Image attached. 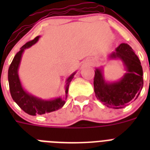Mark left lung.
Here are the masks:
<instances>
[{"mask_svg":"<svg viewBox=\"0 0 150 150\" xmlns=\"http://www.w3.org/2000/svg\"><path fill=\"white\" fill-rule=\"evenodd\" d=\"M112 58H120L127 71L119 82L107 83L100 69L94 75V91L96 98L107 107L121 109L138 98L143 86L142 68L135 51L127 43H121L116 51L110 55Z\"/></svg>","mask_w":150,"mask_h":150,"instance_id":"8db88e82","label":"left lung"}]
</instances>
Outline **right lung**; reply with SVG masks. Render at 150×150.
<instances>
[{
  "mask_svg": "<svg viewBox=\"0 0 150 150\" xmlns=\"http://www.w3.org/2000/svg\"><path fill=\"white\" fill-rule=\"evenodd\" d=\"M39 36L33 40L27 42L25 45L21 47L20 50L15 54V57L11 61L9 68H8V82H9V89L11 97L16 103L20 107V108L24 110L29 115H36V114H45L55 111L57 110L61 109L65 103L64 98H57L53 100H42L40 99L34 97L33 96L29 95L22 89V85L20 83L18 75V68L19 66L22 54L25 49L31 47L38 40ZM75 73L71 75L67 80L65 87V93L68 94V87L71 81L73 79Z\"/></svg>",
  "mask_w": 150,
  "mask_h": 150,
  "instance_id": "1",
  "label": "right lung"
}]
</instances>
